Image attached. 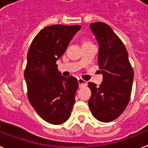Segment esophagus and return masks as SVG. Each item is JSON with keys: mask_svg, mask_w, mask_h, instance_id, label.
Segmentation results:
<instances>
[{"mask_svg": "<svg viewBox=\"0 0 148 148\" xmlns=\"http://www.w3.org/2000/svg\"><path fill=\"white\" fill-rule=\"evenodd\" d=\"M78 86H79V87H84V86H87V82L83 80L82 78H78Z\"/></svg>", "mask_w": 148, "mask_h": 148, "instance_id": "34e87169", "label": "esophagus"}]
</instances>
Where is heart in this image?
I'll return each mask as SVG.
<instances>
[{
    "label": "heart",
    "mask_w": 148,
    "mask_h": 148,
    "mask_svg": "<svg viewBox=\"0 0 148 148\" xmlns=\"http://www.w3.org/2000/svg\"><path fill=\"white\" fill-rule=\"evenodd\" d=\"M85 43H88V42H85Z\"/></svg>",
    "instance_id": "b5f03b06"
}]
</instances>
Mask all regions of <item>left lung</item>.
<instances>
[{
    "mask_svg": "<svg viewBox=\"0 0 148 148\" xmlns=\"http://www.w3.org/2000/svg\"><path fill=\"white\" fill-rule=\"evenodd\" d=\"M90 28L99 44L98 63L103 82L99 87L88 83L92 92L88 104L96 119L110 122L118 118L127 106L133 70L125 45L110 26L96 22Z\"/></svg>",
    "mask_w": 148,
    "mask_h": 148,
    "instance_id": "1",
    "label": "left lung"
}]
</instances>
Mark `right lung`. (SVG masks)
Instances as JSON below:
<instances>
[{"label": "right lung", "mask_w": 148, "mask_h": 148, "mask_svg": "<svg viewBox=\"0 0 148 148\" xmlns=\"http://www.w3.org/2000/svg\"><path fill=\"white\" fill-rule=\"evenodd\" d=\"M81 28L61 24L45 27L33 39L27 53L24 78L29 101L38 114L52 125L65 122L75 104L78 80L61 75L56 61Z\"/></svg>", "instance_id": "1"}]
</instances>
